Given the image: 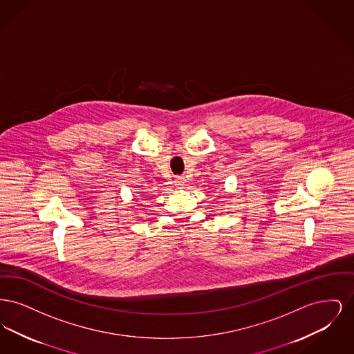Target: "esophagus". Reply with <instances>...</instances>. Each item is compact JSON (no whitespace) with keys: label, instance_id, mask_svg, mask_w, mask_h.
<instances>
[{"label":"esophagus","instance_id":"esophagus-1","mask_svg":"<svg viewBox=\"0 0 354 354\" xmlns=\"http://www.w3.org/2000/svg\"><path fill=\"white\" fill-rule=\"evenodd\" d=\"M175 185H178V187L185 185V178H183V176H178V178H176V180H175Z\"/></svg>","mask_w":354,"mask_h":354}]
</instances>
